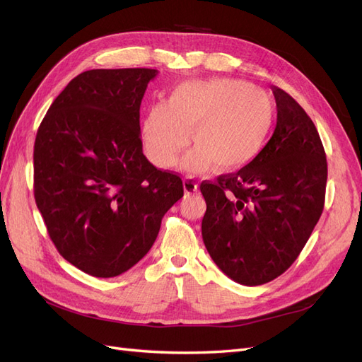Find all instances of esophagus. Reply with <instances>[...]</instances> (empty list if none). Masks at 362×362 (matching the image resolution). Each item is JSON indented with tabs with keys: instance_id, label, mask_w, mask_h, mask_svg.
<instances>
[{
	"instance_id": "34e87169",
	"label": "esophagus",
	"mask_w": 362,
	"mask_h": 362,
	"mask_svg": "<svg viewBox=\"0 0 362 362\" xmlns=\"http://www.w3.org/2000/svg\"><path fill=\"white\" fill-rule=\"evenodd\" d=\"M182 187H184V192L187 194H193V193L198 192V184H196L192 178H184Z\"/></svg>"
}]
</instances>
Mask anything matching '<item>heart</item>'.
Segmentation results:
<instances>
[{"mask_svg":"<svg viewBox=\"0 0 362 362\" xmlns=\"http://www.w3.org/2000/svg\"><path fill=\"white\" fill-rule=\"evenodd\" d=\"M273 119L269 96L233 78L185 81L166 105L151 107L141 122L146 154L156 166L170 169L189 145L181 168L192 173L211 169L234 172L254 160L264 145Z\"/></svg>","mask_w":362,"mask_h":362,"instance_id":"1","label":"heart"}]
</instances>
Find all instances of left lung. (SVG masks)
<instances>
[{
  "label": "left lung",
  "mask_w": 362,
  "mask_h": 362,
  "mask_svg": "<svg viewBox=\"0 0 362 362\" xmlns=\"http://www.w3.org/2000/svg\"><path fill=\"white\" fill-rule=\"evenodd\" d=\"M276 127L235 173L202 182V238L228 278L261 286L282 275L308 242L325 205L327 163L317 128L276 86Z\"/></svg>",
  "instance_id": "1"
}]
</instances>
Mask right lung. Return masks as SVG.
<instances>
[{"instance_id": "obj_1", "label": "right lung", "mask_w": 362, "mask_h": 362, "mask_svg": "<svg viewBox=\"0 0 362 362\" xmlns=\"http://www.w3.org/2000/svg\"><path fill=\"white\" fill-rule=\"evenodd\" d=\"M157 69H92L64 87L37 129L35 199L59 254L96 278L144 258L182 181L144 156L140 104Z\"/></svg>"}]
</instances>
